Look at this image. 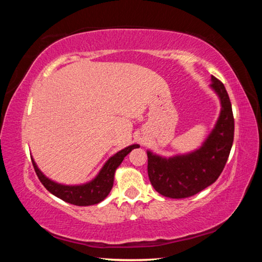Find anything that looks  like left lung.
Listing matches in <instances>:
<instances>
[{
    "instance_id": "obj_1",
    "label": "left lung",
    "mask_w": 262,
    "mask_h": 262,
    "mask_svg": "<svg viewBox=\"0 0 262 262\" xmlns=\"http://www.w3.org/2000/svg\"><path fill=\"white\" fill-rule=\"evenodd\" d=\"M210 88L219 96L221 112L201 147L168 158L147 151L150 183L164 196L184 199L201 192L215 183L227 164L234 132L231 101L224 84L214 76Z\"/></svg>"
}]
</instances>
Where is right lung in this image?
<instances>
[{
	"instance_id": "add662e5",
	"label": "right lung",
	"mask_w": 262,
	"mask_h": 262,
	"mask_svg": "<svg viewBox=\"0 0 262 262\" xmlns=\"http://www.w3.org/2000/svg\"><path fill=\"white\" fill-rule=\"evenodd\" d=\"M135 148H140V145L132 144L129 147L122 149L119 152L113 155L112 157L107 159V162L104 164L99 173L94 179L82 185H62L55 183V181L47 178L39 170L33 158L32 164L39 180L41 181V184L45 186L48 192H51L53 195L61 199V200L72 203V205L75 206H92L103 201L110 194L111 189L113 187L115 170L122 163L123 158Z\"/></svg>"
}]
</instances>
